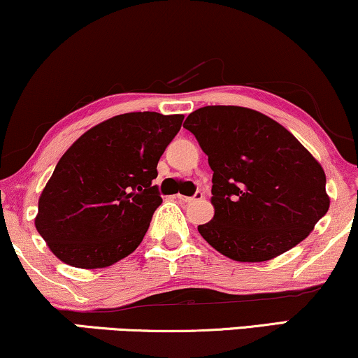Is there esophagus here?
Returning <instances> with one entry per match:
<instances>
[{
	"label": "esophagus",
	"mask_w": 358,
	"mask_h": 358,
	"mask_svg": "<svg viewBox=\"0 0 358 358\" xmlns=\"http://www.w3.org/2000/svg\"><path fill=\"white\" fill-rule=\"evenodd\" d=\"M176 197H178L179 201H182V202H187V204H191V202H197V201H201L202 197H204V194H202V192H196V194H194L192 197H187V196H180V194H178V196H176Z\"/></svg>",
	"instance_id": "34e87169"
}]
</instances>
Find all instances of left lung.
Wrapping results in <instances>:
<instances>
[{
	"label": "left lung",
	"mask_w": 358,
	"mask_h": 358,
	"mask_svg": "<svg viewBox=\"0 0 358 358\" xmlns=\"http://www.w3.org/2000/svg\"><path fill=\"white\" fill-rule=\"evenodd\" d=\"M184 127L209 157L214 219L197 227L217 252L264 262L287 252L327 214L325 172L297 139L266 114L206 106Z\"/></svg>",
	"instance_id": "left-lung-1"
}]
</instances>
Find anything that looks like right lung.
<instances>
[{
	"instance_id": "right-lung-1",
	"label": "right lung",
	"mask_w": 358,
	"mask_h": 358,
	"mask_svg": "<svg viewBox=\"0 0 358 358\" xmlns=\"http://www.w3.org/2000/svg\"><path fill=\"white\" fill-rule=\"evenodd\" d=\"M182 114L126 113L91 127L63 154L34 219L57 259L79 268L113 266L138 249L161 194L157 162Z\"/></svg>"
}]
</instances>
